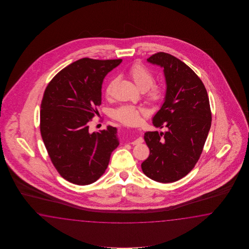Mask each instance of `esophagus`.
<instances>
[{"instance_id":"34e87169","label":"esophagus","mask_w":249,"mask_h":249,"mask_svg":"<svg viewBox=\"0 0 249 249\" xmlns=\"http://www.w3.org/2000/svg\"><path fill=\"white\" fill-rule=\"evenodd\" d=\"M143 138L142 137H138L136 140H134V141H132V145H138V144H141V143L143 142Z\"/></svg>"}]
</instances>
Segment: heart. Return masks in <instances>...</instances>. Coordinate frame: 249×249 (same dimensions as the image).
I'll list each match as a JSON object with an SVG mask.
<instances>
[{
    "instance_id": "1",
    "label": "heart",
    "mask_w": 249,
    "mask_h": 249,
    "mask_svg": "<svg viewBox=\"0 0 249 249\" xmlns=\"http://www.w3.org/2000/svg\"><path fill=\"white\" fill-rule=\"evenodd\" d=\"M128 74L135 85L142 90H145L146 98L149 103L158 106L160 105L166 96V88L162 84H154L155 75L143 64L137 62L132 64L128 69ZM115 80H110L105 88L107 97L111 94L112 86ZM148 111L142 107L124 104L118 107L112 112V117L118 122L128 126H135L142 121L143 117H147Z\"/></svg>"
}]
</instances>
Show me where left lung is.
<instances>
[{"label": "left lung", "mask_w": 249, "mask_h": 249, "mask_svg": "<svg viewBox=\"0 0 249 249\" xmlns=\"http://www.w3.org/2000/svg\"><path fill=\"white\" fill-rule=\"evenodd\" d=\"M147 60L164 68L166 96L153 124L168 131L145 132L150 153L142 169L151 180L170 183L183 178L197 163L211 127V108L205 85L184 62L165 53Z\"/></svg>", "instance_id": "obj_1"}]
</instances>
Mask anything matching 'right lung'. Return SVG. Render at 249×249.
Here are the masks:
<instances>
[{"instance_id":"1","label":"right lung","mask_w":249,"mask_h":249,"mask_svg":"<svg viewBox=\"0 0 249 249\" xmlns=\"http://www.w3.org/2000/svg\"><path fill=\"white\" fill-rule=\"evenodd\" d=\"M122 59L84 58L60 70L44 90L40 131L54 167L65 180L88 185L106 171L119 142L116 127L90 133L106 74Z\"/></svg>"}]
</instances>
